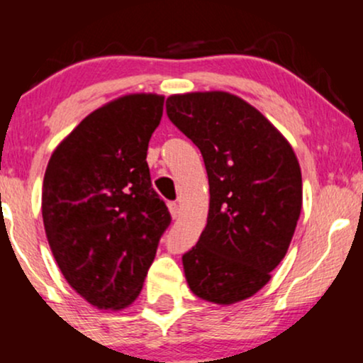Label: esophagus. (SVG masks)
I'll return each instance as SVG.
<instances>
[{
  "label": "esophagus",
  "mask_w": 363,
  "mask_h": 363,
  "mask_svg": "<svg viewBox=\"0 0 363 363\" xmlns=\"http://www.w3.org/2000/svg\"><path fill=\"white\" fill-rule=\"evenodd\" d=\"M169 211L172 215V218H177L179 216V205L177 203H169Z\"/></svg>",
  "instance_id": "esophagus-1"
}]
</instances>
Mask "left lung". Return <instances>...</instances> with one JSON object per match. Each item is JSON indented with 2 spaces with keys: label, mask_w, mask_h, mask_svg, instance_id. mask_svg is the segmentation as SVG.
<instances>
[{
  "label": "left lung",
  "mask_w": 363,
  "mask_h": 363,
  "mask_svg": "<svg viewBox=\"0 0 363 363\" xmlns=\"http://www.w3.org/2000/svg\"><path fill=\"white\" fill-rule=\"evenodd\" d=\"M169 119L201 152L210 210L182 256L191 291L228 306L252 297L285 257L302 210L290 143L251 104L227 91L170 95Z\"/></svg>",
  "instance_id": "8db88e82"
}]
</instances>
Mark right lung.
Instances as JSON below:
<instances>
[{"label": "right lung", "mask_w": 363, "mask_h": 363, "mask_svg": "<svg viewBox=\"0 0 363 363\" xmlns=\"http://www.w3.org/2000/svg\"><path fill=\"white\" fill-rule=\"evenodd\" d=\"M162 112V95L116 99L86 116L45 169L43 218L52 256L97 309L135 302L172 220L147 164Z\"/></svg>", "instance_id": "1"}]
</instances>
